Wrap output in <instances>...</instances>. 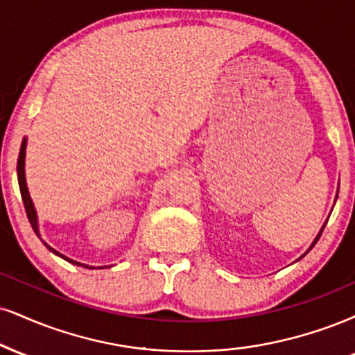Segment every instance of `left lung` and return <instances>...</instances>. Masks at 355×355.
I'll use <instances>...</instances> for the list:
<instances>
[{"instance_id": "8db88e82", "label": "left lung", "mask_w": 355, "mask_h": 355, "mask_svg": "<svg viewBox=\"0 0 355 355\" xmlns=\"http://www.w3.org/2000/svg\"><path fill=\"white\" fill-rule=\"evenodd\" d=\"M322 230H324V226H322ZM322 230H321V233H322ZM321 233H319V234H318V238H315V240H314V243H313V246L315 245V243H318V240H319V238H321ZM313 246H311V248H313ZM311 248H309V250H311Z\"/></svg>"}]
</instances>
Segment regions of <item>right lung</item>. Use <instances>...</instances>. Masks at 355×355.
Wrapping results in <instances>:
<instances>
[{
	"mask_svg": "<svg viewBox=\"0 0 355 355\" xmlns=\"http://www.w3.org/2000/svg\"><path fill=\"white\" fill-rule=\"evenodd\" d=\"M26 140H23V144H21V148H19V155H18V166H16V168H18V183H19V191H21V198H23V203H24V208H26V215H28V220H29V223H31V226H33V230H34V233L37 234V236H40V230H37V218H36V211H34V207H33V202H31V196H29V193H28V187H26V178H24V155H26ZM46 245V243H44ZM48 246V245H46ZM49 248V246H48ZM51 251H53V253H55V254H59L58 251H54L53 248H49ZM61 256V258H64V259H67V261H71V263H74V264H79V263H76V261H72V259H69V258H66V256H62V254H59ZM80 266H84V268H91V266H85V264H80Z\"/></svg>",
	"mask_w": 355,
	"mask_h": 355,
	"instance_id": "right-lung-1",
	"label": "right lung"
}]
</instances>
